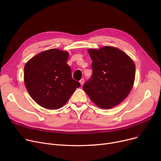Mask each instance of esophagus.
Returning a JSON list of instances; mask_svg holds the SVG:
<instances>
[{"label":"esophagus","instance_id":"esophagus-1","mask_svg":"<svg viewBox=\"0 0 161 161\" xmlns=\"http://www.w3.org/2000/svg\"><path fill=\"white\" fill-rule=\"evenodd\" d=\"M84 81H85V80H84V79H83V78L80 80V84H81V86H82V85H83V83H84Z\"/></svg>","mask_w":161,"mask_h":161}]
</instances>
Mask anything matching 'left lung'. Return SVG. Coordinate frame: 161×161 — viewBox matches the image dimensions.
Returning a JSON list of instances; mask_svg holds the SVG:
<instances>
[{"label": "left lung", "instance_id": "left-lung-1", "mask_svg": "<svg viewBox=\"0 0 161 161\" xmlns=\"http://www.w3.org/2000/svg\"><path fill=\"white\" fill-rule=\"evenodd\" d=\"M92 59L91 77L83 88L98 107L112 108L121 103L131 91L136 68L121 50L111 46L89 49Z\"/></svg>", "mask_w": 161, "mask_h": 161}]
</instances>
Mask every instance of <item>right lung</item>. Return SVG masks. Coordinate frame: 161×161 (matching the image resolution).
Here are the masks:
<instances>
[{
  "label": "right lung",
  "mask_w": 161,
  "mask_h": 161,
  "mask_svg": "<svg viewBox=\"0 0 161 161\" xmlns=\"http://www.w3.org/2000/svg\"><path fill=\"white\" fill-rule=\"evenodd\" d=\"M69 53L57 49L42 52L26 63L24 81L32 98L40 106L56 109L63 106L81 86L72 78L66 63Z\"/></svg>",
  "instance_id": "add662e5"
}]
</instances>
